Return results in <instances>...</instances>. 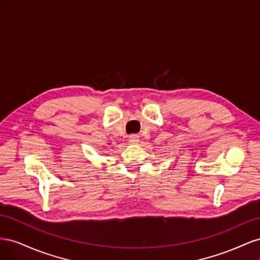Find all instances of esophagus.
Masks as SVG:
<instances>
[{"label": "esophagus", "mask_w": 260, "mask_h": 260, "mask_svg": "<svg viewBox=\"0 0 260 260\" xmlns=\"http://www.w3.org/2000/svg\"><path fill=\"white\" fill-rule=\"evenodd\" d=\"M129 142H130L131 144L138 143V142H139V136H138V135H131V136L129 137Z\"/></svg>", "instance_id": "obj_1"}]
</instances>
